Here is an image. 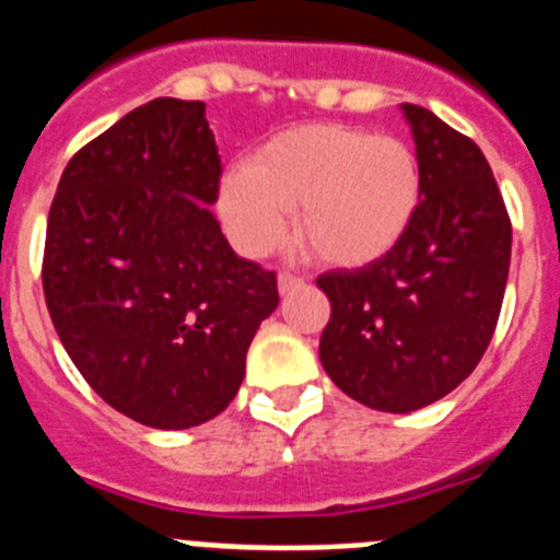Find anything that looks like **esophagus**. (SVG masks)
<instances>
[{
    "mask_svg": "<svg viewBox=\"0 0 560 560\" xmlns=\"http://www.w3.org/2000/svg\"><path fill=\"white\" fill-rule=\"evenodd\" d=\"M299 287H304V279L295 273H279V293L287 295L293 293V290H299Z\"/></svg>",
    "mask_w": 560,
    "mask_h": 560,
    "instance_id": "34e87169",
    "label": "esophagus"
}]
</instances>
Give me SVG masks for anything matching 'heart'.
<instances>
[{
    "label": "heart",
    "mask_w": 560,
    "mask_h": 560,
    "mask_svg": "<svg viewBox=\"0 0 560 560\" xmlns=\"http://www.w3.org/2000/svg\"><path fill=\"white\" fill-rule=\"evenodd\" d=\"M420 202L422 168L406 140L340 124L276 135L220 186V217L247 256L273 250L295 211L299 245L335 267L386 256L415 225Z\"/></svg>",
    "instance_id": "obj_1"
}]
</instances>
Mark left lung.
<instances>
[{"label": "left lung", "instance_id": "1", "mask_svg": "<svg viewBox=\"0 0 560 560\" xmlns=\"http://www.w3.org/2000/svg\"><path fill=\"white\" fill-rule=\"evenodd\" d=\"M422 168V202L397 247L329 270L320 363L377 411L408 415L454 392L482 361L510 270L508 208L482 149L434 112L402 104Z\"/></svg>", "mask_w": 560, "mask_h": 560}]
</instances>
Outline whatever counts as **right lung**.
I'll return each instance as SVG.
<instances>
[{
  "instance_id": "add662e5",
  "label": "right lung",
  "mask_w": 560,
  "mask_h": 560,
  "mask_svg": "<svg viewBox=\"0 0 560 560\" xmlns=\"http://www.w3.org/2000/svg\"><path fill=\"white\" fill-rule=\"evenodd\" d=\"M222 163L202 101L154 98L78 149L47 217L42 284L67 354L115 411L177 431L225 411L273 270L213 220Z\"/></svg>"
}]
</instances>
